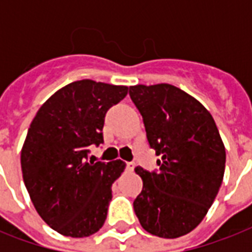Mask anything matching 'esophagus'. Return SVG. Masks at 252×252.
<instances>
[{
    "instance_id": "obj_1",
    "label": "esophagus",
    "mask_w": 252,
    "mask_h": 252,
    "mask_svg": "<svg viewBox=\"0 0 252 252\" xmlns=\"http://www.w3.org/2000/svg\"><path fill=\"white\" fill-rule=\"evenodd\" d=\"M134 166H136V165H134L133 162H126V170H128V171H129V172L133 171Z\"/></svg>"
}]
</instances>
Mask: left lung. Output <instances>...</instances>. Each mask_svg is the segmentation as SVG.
<instances>
[{
    "label": "left lung",
    "mask_w": 252,
    "mask_h": 252,
    "mask_svg": "<svg viewBox=\"0 0 252 252\" xmlns=\"http://www.w3.org/2000/svg\"><path fill=\"white\" fill-rule=\"evenodd\" d=\"M158 171L136 167L142 191L134 213L148 233L178 238L199 225L219 193L226 153L215 120L193 96L168 84L129 87Z\"/></svg>",
    "instance_id": "left-lung-1"
}]
</instances>
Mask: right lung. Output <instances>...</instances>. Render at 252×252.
Segmentation results:
<instances>
[{
	"label": "right lung",
	"instance_id": "obj_1",
	"mask_svg": "<svg viewBox=\"0 0 252 252\" xmlns=\"http://www.w3.org/2000/svg\"><path fill=\"white\" fill-rule=\"evenodd\" d=\"M126 94V86L76 81L47 99L30 126L23 182L39 216L60 234L84 238L106 221L112 183L126 163L89 161V146L102 144L107 111Z\"/></svg>",
	"mask_w": 252,
	"mask_h": 252
}]
</instances>
